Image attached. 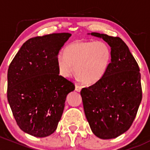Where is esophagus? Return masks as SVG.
<instances>
[{"label":"esophagus","mask_w":150,"mask_h":150,"mask_svg":"<svg viewBox=\"0 0 150 150\" xmlns=\"http://www.w3.org/2000/svg\"><path fill=\"white\" fill-rule=\"evenodd\" d=\"M81 86H80V85H78V84H76V87H75V89H76V91H77V92H80V91L81 90Z\"/></svg>","instance_id":"1"}]
</instances>
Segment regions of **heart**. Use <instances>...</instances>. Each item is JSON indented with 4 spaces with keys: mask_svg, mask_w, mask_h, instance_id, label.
Here are the masks:
<instances>
[{
    "mask_svg": "<svg viewBox=\"0 0 150 150\" xmlns=\"http://www.w3.org/2000/svg\"><path fill=\"white\" fill-rule=\"evenodd\" d=\"M112 58L109 45L103 41L76 40L69 44L65 53L56 58L59 73L69 77L74 71L87 84L98 82L106 74Z\"/></svg>",
    "mask_w": 150,
    "mask_h": 150,
    "instance_id": "1",
    "label": "heart"
}]
</instances>
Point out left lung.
Here are the masks:
<instances>
[{"mask_svg": "<svg viewBox=\"0 0 150 150\" xmlns=\"http://www.w3.org/2000/svg\"><path fill=\"white\" fill-rule=\"evenodd\" d=\"M110 46L112 58L98 82L81 89L84 113L95 136L116 138L132 126L142 98L141 74L135 58L120 38L92 32Z\"/></svg>", "mask_w": 150, "mask_h": 150, "instance_id": "left-lung-1", "label": "left lung"}]
</instances>
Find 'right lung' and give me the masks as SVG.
Returning a JSON list of instances; mask_svg holds the SVG:
<instances>
[{
	"label": "right lung",
	"mask_w": 150,
	"mask_h": 150,
	"mask_svg": "<svg viewBox=\"0 0 150 150\" xmlns=\"http://www.w3.org/2000/svg\"><path fill=\"white\" fill-rule=\"evenodd\" d=\"M69 33L35 37L23 44L8 69L7 98L23 132L45 137L55 131L72 81L59 75L56 58Z\"/></svg>",
	"instance_id": "obj_1"
}]
</instances>
